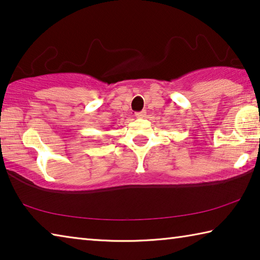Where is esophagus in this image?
Returning <instances> with one entry per match:
<instances>
[{
    "label": "esophagus",
    "instance_id": "1",
    "mask_svg": "<svg viewBox=\"0 0 260 260\" xmlns=\"http://www.w3.org/2000/svg\"><path fill=\"white\" fill-rule=\"evenodd\" d=\"M146 114H147L146 111H140V112H136L135 116H136V118H144L146 117Z\"/></svg>",
    "mask_w": 260,
    "mask_h": 260
}]
</instances>
